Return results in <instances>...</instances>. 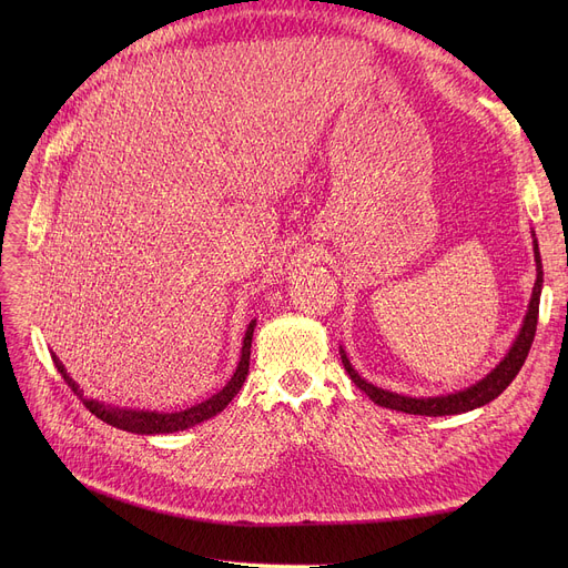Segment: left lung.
I'll return each instance as SVG.
<instances>
[{
	"label": "left lung",
	"mask_w": 568,
	"mask_h": 568,
	"mask_svg": "<svg viewBox=\"0 0 568 568\" xmlns=\"http://www.w3.org/2000/svg\"><path fill=\"white\" fill-rule=\"evenodd\" d=\"M534 236V234H531ZM534 260H536V283L531 290V300L527 306V315L525 322L520 326V334L516 336L511 349L506 352L504 359L476 384L467 386L463 392H454V394H446V396H433V398H412V396H403V394H394V392H386L379 389V386L366 382L359 373H356L347 359L345 349L341 347V359L343 366L347 371V375L352 377V382L359 386L362 392H366V396L382 405V407H389V409H398L405 414H419V416H446V414H463L476 407H484L490 400H495L506 386H509L518 371L523 368L529 347L534 343V334H536V322H539V302H541V287H544V264H541V253H539V244H536V236H534Z\"/></svg>",
	"instance_id": "8db88e82"
}]
</instances>
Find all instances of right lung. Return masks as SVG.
Masks as SVG:
<instances>
[{
  "label": "right lung",
  "mask_w": 568,
  "mask_h": 568,
  "mask_svg": "<svg viewBox=\"0 0 568 568\" xmlns=\"http://www.w3.org/2000/svg\"><path fill=\"white\" fill-rule=\"evenodd\" d=\"M253 329H255V320L248 324L246 336H244V345H242V359H239V366L234 371V375L230 377V382L223 386L219 394H214L212 398H206L193 407H186L182 412H144V409H126V407H110L103 405L99 400L92 398H84L80 386L71 379V375L67 373L64 364L57 359V354H52V362L54 368L62 373L64 382L71 386V392L75 396L82 398L84 407L97 414L101 422L119 428V430H126V433H138V435H159V433H176V430H186L191 426H197L206 419H212L219 412H223L227 407V403L239 394L242 389V384L246 382L248 375V364H251V343H253Z\"/></svg>",
  "instance_id": "obj_1"
}]
</instances>
